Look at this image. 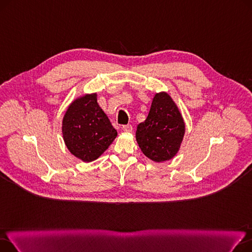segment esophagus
I'll return each mask as SVG.
<instances>
[{"label": "esophagus", "mask_w": 252, "mask_h": 252, "mask_svg": "<svg viewBox=\"0 0 252 252\" xmlns=\"http://www.w3.org/2000/svg\"><path fill=\"white\" fill-rule=\"evenodd\" d=\"M122 129H123L124 131H126V133H130V131L133 130V126H131L130 125H126V126H123Z\"/></svg>", "instance_id": "esophagus-1"}]
</instances>
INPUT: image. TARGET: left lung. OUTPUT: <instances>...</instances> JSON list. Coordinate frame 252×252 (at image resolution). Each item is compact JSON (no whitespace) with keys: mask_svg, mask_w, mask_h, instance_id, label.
Masks as SVG:
<instances>
[{"mask_svg":"<svg viewBox=\"0 0 252 252\" xmlns=\"http://www.w3.org/2000/svg\"><path fill=\"white\" fill-rule=\"evenodd\" d=\"M185 129L178 106L167 93L160 92L155 94L147 118L138 125L136 140L149 159L162 162L176 156Z\"/></svg>","mask_w":252,"mask_h":252,"instance_id":"1","label":"left lung"}]
</instances>
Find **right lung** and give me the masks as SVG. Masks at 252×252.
I'll list each match as a JSON object with an SVG mask.
<instances>
[{
	"instance_id": "add662e5",
	"label": "right lung",
	"mask_w": 252,
	"mask_h": 252,
	"mask_svg": "<svg viewBox=\"0 0 252 252\" xmlns=\"http://www.w3.org/2000/svg\"><path fill=\"white\" fill-rule=\"evenodd\" d=\"M62 135L69 152L85 162L96 160L117 136L97 94L78 97L68 106L62 121Z\"/></svg>"
}]
</instances>
